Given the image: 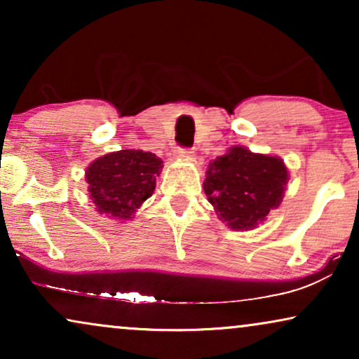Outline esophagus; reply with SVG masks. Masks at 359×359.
Returning a JSON list of instances; mask_svg holds the SVG:
<instances>
[{"instance_id":"obj_1","label":"esophagus","mask_w":359,"mask_h":359,"mask_svg":"<svg viewBox=\"0 0 359 359\" xmlns=\"http://www.w3.org/2000/svg\"><path fill=\"white\" fill-rule=\"evenodd\" d=\"M194 156V151L191 149H183V147H176L175 158L178 160H191Z\"/></svg>"}]
</instances>
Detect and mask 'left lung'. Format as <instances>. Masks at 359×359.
Wrapping results in <instances>:
<instances>
[{"instance_id":"8db88e82","label":"left lung","mask_w":359,"mask_h":359,"mask_svg":"<svg viewBox=\"0 0 359 359\" xmlns=\"http://www.w3.org/2000/svg\"><path fill=\"white\" fill-rule=\"evenodd\" d=\"M287 180V168L279 156L232 147L209 163L204 193L230 229L252 230L281 204Z\"/></svg>"}]
</instances>
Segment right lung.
Returning a JSON list of instances; mask_svg holds the SVG:
<instances>
[{
  "label": "right lung",
  "instance_id": "add662e5",
  "mask_svg": "<svg viewBox=\"0 0 359 359\" xmlns=\"http://www.w3.org/2000/svg\"><path fill=\"white\" fill-rule=\"evenodd\" d=\"M163 161L144 150H119L93 161L86 168V183L100 214L129 220L154 194Z\"/></svg>",
  "mask_w": 359,
  "mask_h": 359
}]
</instances>
